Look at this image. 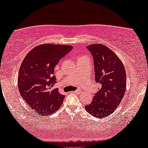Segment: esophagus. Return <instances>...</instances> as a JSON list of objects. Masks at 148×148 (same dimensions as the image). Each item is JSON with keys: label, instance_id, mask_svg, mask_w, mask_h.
<instances>
[{"label": "esophagus", "instance_id": "1", "mask_svg": "<svg viewBox=\"0 0 148 148\" xmlns=\"http://www.w3.org/2000/svg\"><path fill=\"white\" fill-rule=\"evenodd\" d=\"M74 93H77V94H81V93H82V91L79 90H78L74 91Z\"/></svg>", "mask_w": 148, "mask_h": 148}]
</instances>
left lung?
<instances>
[{
	"mask_svg": "<svg viewBox=\"0 0 148 148\" xmlns=\"http://www.w3.org/2000/svg\"><path fill=\"white\" fill-rule=\"evenodd\" d=\"M86 48L93 58L95 79L101 87L85 109L93 116L104 118L114 112L125 95V69L116 54L103 45H90Z\"/></svg>",
	"mask_w": 148,
	"mask_h": 148,
	"instance_id": "obj_1",
	"label": "left lung"
}]
</instances>
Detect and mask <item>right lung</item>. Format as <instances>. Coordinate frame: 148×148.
I'll list each match as a JSON object with an SVG mask.
<instances>
[{"mask_svg":"<svg viewBox=\"0 0 148 148\" xmlns=\"http://www.w3.org/2000/svg\"><path fill=\"white\" fill-rule=\"evenodd\" d=\"M70 45L43 44L30 51L22 61L18 73L21 95L37 114L47 116L57 111L65 95L53 88L54 69L59 60L72 49Z\"/></svg>","mask_w":148,"mask_h":148,"instance_id":"obj_1","label":"right lung"}]
</instances>
